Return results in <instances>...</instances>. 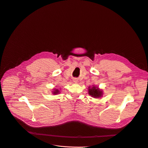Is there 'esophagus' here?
<instances>
[{"instance_id": "obj_1", "label": "esophagus", "mask_w": 148, "mask_h": 148, "mask_svg": "<svg viewBox=\"0 0 148 148\" xmlns=\"http://www.w3.org/2000/svg\"><path fill=\"white\" fill-rule=\"evenodd\" d=\"M74 81V82H75V83H76V82H77V79H74V81Z\"/></svg>"}]
</instances>
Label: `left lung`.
<instances>
[{
    "label": "left lung",
    "mask_w": 148,
    "mask_h": 148,
    "mask_svg": "<svg viewBox=\"0 0 148 148\" xmlns=\"http://www.w3.org/2000/svg\"><path fill=\"white\" fill-rule=\"evenodd\" d=\"M88 94L94 98H100L103 95V90L99 87L93 85L88 87Z\"/></svg>",
    "instance_id": "obj_1"
}]
</instances>
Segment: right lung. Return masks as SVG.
I'll return each mask as SVG.
<instances>
[{
    "instance_id": "add662e5",
    "label": "right lung",
    "mask_w": 148,
    "mask_h": 148,
    "mask_svg": "<svg viewBox=\"0 0 148 148\" xmlns=\"http://www.w3.org/2000/svg\"><path fill=\"white\" fill-rule=\"evenodd\" d=\"M53 90H52V93L54 94V95H57V94H59L60 93V90L61 89H56V88H55L54 89H53Z\"/></svg>"
}]
</instances>
